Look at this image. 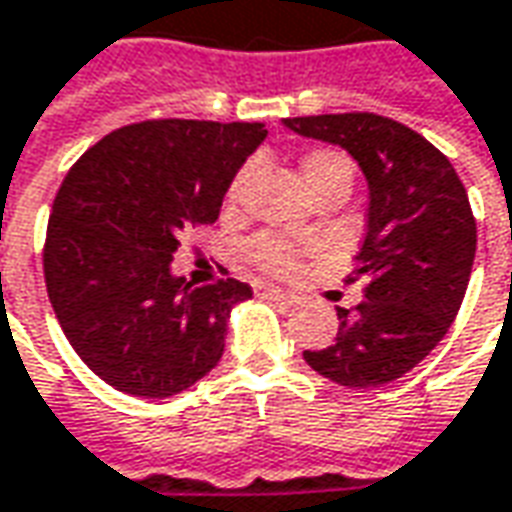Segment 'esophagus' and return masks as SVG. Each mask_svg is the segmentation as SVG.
Here are the masks:
<instances>
[{"instance_id": "34e87169", "label": "esophagus", "mask_w": 512, "mask_h": 512, "mask_svg": "<svg viewBox=\"0 0 512 512\" xmlns=\"http://www.w3.org/2000/svg\"><path fill=\"white\" fill-rule=\"evenodd\" d=\"M257 297H266V300H280V303H297V294L291 291H283L272 286V283H255Z\"/></svg>"}]
</instances>
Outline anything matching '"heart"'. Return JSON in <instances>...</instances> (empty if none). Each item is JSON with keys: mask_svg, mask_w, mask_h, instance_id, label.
<instances>
[{"mask_svg": "<svg viewBox=\"0 0 512 512\" xmlns=\"http://www.w3.org/2000/svg\"><path fill=\"white\" fill-rule=\"evenodd\" d=\"M300 169H303V178H306V186H309L311 192L320 189L323 184H331V181H345V184H351V178H354V164L345 158L343 152L337 150H311L309 155L303 158V167ZM246 178H249V169H243L238 178H235V184L229 189V203L238 201L243 186H246ZM249 255H252V260L260 263L263 269H269V272H289L291 266H294V252H291V246H286L283 240L269 238V235L252 240Z\"/></svg>", "mask_w": 512, "mask_h": 512, "instance_id": "heart-1", "label": "heart"}]
</instances>
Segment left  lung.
<instances>
[{
	"label": "left lung",
	"mask_w": 512,
	"mask_h": 512,
	"mask_svg": "<svg viewBox=\"0 0 512 512\" xmlns=\"http://www.w3.org/2000/svg\"><path fill=\"white\" fill-rule=\"evenodd\" d=\"M291 133L343 147L365 175V300L337 309V337L303 351L320 377L379 388L405 377L448 334L476 257V221L456 169L428 138L374 113L283 118Z\"/></svg>",
	"instance_id": "1"
}]
</instances>
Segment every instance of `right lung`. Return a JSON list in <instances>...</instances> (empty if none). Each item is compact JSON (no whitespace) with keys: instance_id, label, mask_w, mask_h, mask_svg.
<instances>
[{"instance_id":"right-lung-1","label":"right lung","mask_w":512,"mask_h":512,"mask_svg":"<svg viewBox=\"0 0 512 512\" xmlns=\"http://www.w3.org/2000/svg\"><path fill=\"white\" fill-rule=\"evenodd\" d=\"M263 138L257 121H141L67 172L47 223V297L81 362L115 391L175 397L221 362L232 309L252 289L184 283L172 255L184 229L218 221Z\"/></svg>"}]
</instances>
